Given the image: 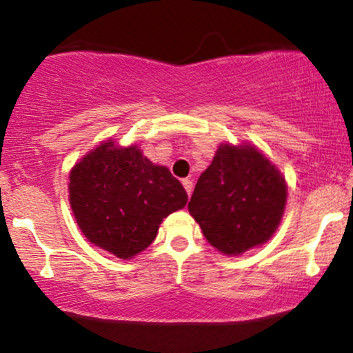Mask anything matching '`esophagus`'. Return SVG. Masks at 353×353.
<instances>
[{"instance_id": "esophagus-1", "label": "esophagus", "mask_w": 353, "mask_h": 353, "mask_svg": "<svg viewBox=\"0 0 353 353\" xmlns=\"http://www.w3.org/2000/svg\"><path fill=\"white\" fill-rule=\"evenodd\" d=\"M182 185H184L185 192H188V196L190 197V194H192V182H190L189 179H184L182 181Z\"/></svg>"}]
</instances>
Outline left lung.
Returning <instances> with one entry per match:
<instances>
[{
	"label": "left lung",
	"instance_id": "left-lung-1",
	"mask_svg": "<svg viewBox=\"0 0 353 353\" xmlns=\"http://www.w3.org/2000/svg\"><path fill=\"white\" fill-rule=\"evenodd\" d=\"M285 201V179L259 149L221 144L188 209L210 245L239 255L272 237Z\"/></svg>",
	"mask_w": 353,
	"mask_h": 353
}]
</instances>
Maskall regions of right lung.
Masks as SVG:
<instances>
[{
	"label": "right lung",
	"mask_w": 353,
	"mask_h": 353,
	"mask_svg": "<svg viewBox=\"0 0 353 353\" xmlns=\"http://www.w3.org/2000/svg\"><path fill=\"white\" fill-rule=\"evenodd\" d=\"M70 204L89 242L131 259L152 244L164 217L188 204V194L137 145L109 139L71 169Z\"/></svg>",
	"instance_id": "obj_1"
}]
</instances>
